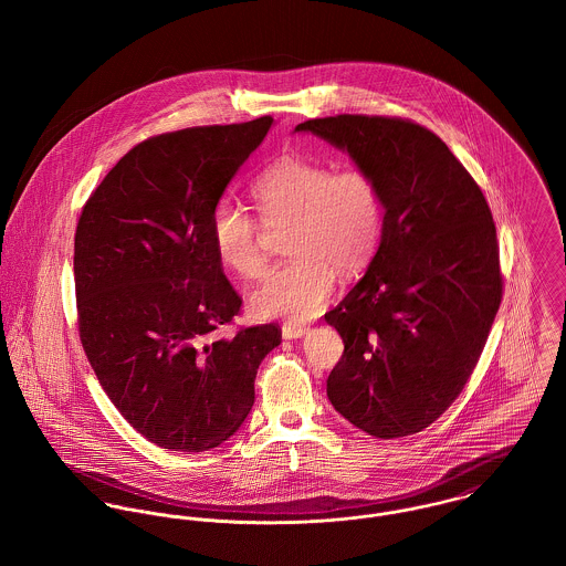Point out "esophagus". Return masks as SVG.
I'll use <instances>...</instances> for the list:
<instances>
[{"label": "esophagus", "mask_w": 566, "mask_h": 566, "mask_svg": "<svg viewBox=\"0 0 566 566\" xmlns=\"http://www.w3.org/2000/svg\"><path fill=\"white\" fill-rule=\"evenodd\" d=\"M281 331H283V337H287V339H296V337H301V335H305L307 333V326L301 323H285L281 326Z\"/></svg>", "instance_id": "34e87169"}]
</instances>
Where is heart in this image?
<instances>
[{
    "label": "heart",
    "instance_id": "obj_1",
    "mask_svg": "<svg viewBox=\"0 0 566 566\" xmlns=\"http://www.w3.org/2000/svg\"><path fill=\"white\" fill-rule=\"evenodd\" d=\"M250 191L263 224H290L283 245L292 254L252 292L250 307L261 318L307 321L323 310L337 274L355 276L373 261L386 218L381 182L359 165L333 169L287 155L265 167ZM211 242L243 279L265 272L261 224L242 207L220 202L213 209Z\"/></svg>",
    "mask_w": 566,
    "mask_h": 566
}]
</instances>
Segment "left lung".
<instances>
[{"label": "left lung", "instance_id": "left-lung-1", "mask_svg": "<svg viewBox=\"0 0 566 566\" xmlns=\"http://www.w3.org/2000/svg\"><path fill=\"white\" fill-rule=\"evenodd\" d=\"M296 130L346 150L386 198L368 272L324 314L344 342L326 379L328 401L368 436L418 433L464 390L501 305L485 196L447 144L411 119L335 115Z\"/></svg>", "mask_w": 566, "mask_h": 566}]
</instances>
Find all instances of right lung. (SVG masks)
Wrapping results in <instances>:
<instances>
[{
  "label": "right lung",
  "instance_id": "1",
  "mask_svg": "<svg viewBox=\"0 0 566 566\" xmlns=\"http://www.w3.org/2000/svg\"><path fill=\"white\" fill-rule=\"evenodd\" d=\"M272 126L263 115L137 144L82 207L74 243L84 355L119 413L169 451L229 440L254 403L276 324L242 326L211 242V213Z\"/></svg>",
  "mask_w": 566,
  "mask_h": 566
}]
</instances>
